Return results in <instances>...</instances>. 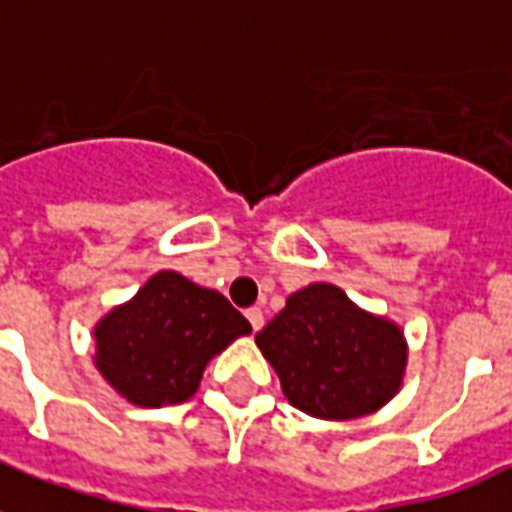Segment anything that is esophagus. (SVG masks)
Masks as SVG:
<instances>
[{"instance_id": "34e87169", "label": "esophagus", "mask_w": 512, "mask_h": 512, "mask_svg": "<svg viewBox=\"0 0 512 512\" xmlns=\"http://www.w3.org/2000/svg\"><path fill=\"white\" fill-rule=\"evenodd\" d=\"M247 319H249V325H252V330H260V327H263V322H265L263 311H260V308H257V306L249 308Z\"/></svg>"}]
</instances>
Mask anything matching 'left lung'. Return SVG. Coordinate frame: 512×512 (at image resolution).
<instances>
[{
    "instance_id": "obj_1",
    "label": "left lung",
    "mask_w": 512,
    "mask_h": 512,
    "mask_svg": "<svg viewBox=\"0 0 512 512\" xmlns=\"http://www.w3.org/2000/svg\"><path fill=\"white\" fill-rule=\"evenodd\" d=\"M255 343L290 405L325 421L381 411L400 392L408 368L403 327L327 282L292 292Z\"/></svg>"
}]
</instances>
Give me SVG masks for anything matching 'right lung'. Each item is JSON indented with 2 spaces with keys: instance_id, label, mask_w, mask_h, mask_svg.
I'll list each match as a JSON object with an SVG mask.
<instances>
[{
  "instance_id": "obj_1",
  "label": "right lung",
  "mask_w": 512,
  "mask_h": 512,
  "mask_svg": "<svg viewBox=\"0 0 512 512\" xmlns=\"http://www.w3.org/2000/svg\"><path fill=\"white\" fill-rule=\"evenodd\" d=\"M249 333L222 292L158 271L93 325V365L126 403L179 405L195 395L206 365Z\"/></svg>"
}]
</instances>
